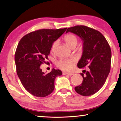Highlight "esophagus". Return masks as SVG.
Here are the masks:
<instances>
[{
  "label": "esophagus",
  "instance_id": "34e87169",
  "mask_svg": "<svg viewBox=\"0 0 121 121\" xmlns=\"http://www.w3.org/2000/svg\"><path fill=\"white\" fill-rule=\"evenodd\" d=\"M63 74L64 75H68L69 76H71V75H73V73H63Z\"/></svg>",
  "mask_w": 121,
  "mask_h": 121
}]
</instances>
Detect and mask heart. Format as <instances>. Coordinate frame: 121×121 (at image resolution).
<instances>
[{
    "label": "heart",
    "instance_id": "b5f03b06",
    "mask_svg": "<svg viewBox=\"0 0 121 121\" xmlns=\"http://www.w3.org/2000/svg\"><path fill=\"white\" fill-rule=\"evenodd\" d=\"M65 43L70 48L75 47L78 43V39L76 36L73 34H69L64 37ZM57 45V43H54L52 47V51L54 50ZM76 60L74 59H66V60H60L57 62V66L59 68L65 71H71L74 68Z\"/></svg>",
    "mask_w": 121,
    "mask_h": 121
}]
</instances>
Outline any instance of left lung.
I'll list each match as a JSON object with an SVG mask.
<instances>
[{"label":"left lung","instance_id":"8db88e82","mask_svg":"<svg viewBox=\"0 0 121 121\" xmlns=\"http://www.w3.org/2000/svg\"><path fill=\"white\" fill-rule=\"evenodd\" d=\"M70 32L81 38L83 52L78 64L79 68H86L81 85L75 87L78 94L91 96L98 91L104 85L110 70L112 51L108 41L102 34L93 28L83 25L68 28Z\"/></svg>","mask_w":121,"mask_h":121}]
</instances>
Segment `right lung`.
<instances>
[{
	"label": "right lung",
	"instance_id": "right-lung-1",
	"mask_svg": "<svg viewBox=\"0 0 121 121\" xmlns=\"http://www.w3.org/2000/svg\"><path fill=\"white\" fill-rule=\"evenodd\" d=\"M67 28L36 30L19 41L14 57L17 75L25 89L33 96L43 97L51 94L54 89L55 78L62 74L54 68L45 74L40 65L46 64L53 43Z\"/></svg>",
	"mask_w": 121,
	"mask_h": 121
}]
</instances>
